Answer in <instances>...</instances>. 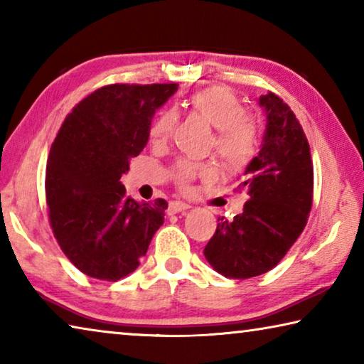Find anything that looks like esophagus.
<instances>
[{
  "label": "esophagus",
  "mask_w": 364,
  "mask_h": 364,
  "mask_svg": "<svg viewBox=\"0 0 364 364\" xmlns=\"http://www.w3.org/2000/svg\"><path fill=\"white\" fill-rule=\"evenodd\" d=\"M188 208H191L189 204H186V202H180V200H171L170 205H168V213L173 215V213H180V212H184L188 210Z\"/></svg>",
  "instance_id": "34e87169"
}]
</instances>
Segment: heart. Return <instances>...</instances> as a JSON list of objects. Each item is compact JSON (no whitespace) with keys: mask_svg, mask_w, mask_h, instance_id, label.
<instances>
[{"mask_svg":"<svg viewBox=\"0 0 364 364\" xmlns=\"http://www.w3.org/2000/svg\"><path fill=\"white\" fill-rule=\"evenodd\" d=\"M184 104L191 112L217 130L213 147L228 168H241L250 162L257 152L258 130L244 104L231 90L218 85L208 86L191 95ZM175 125L176 114L173 110H164L151 123L149 138L156 143L168 139ZM210 175V165L191 160H178L171 168V176L181 189H188L197 178Z\"/></svg>","mask_w":364,"mask_h":364,"instance_id":"obj_1","label":"heart"}]
</instances>
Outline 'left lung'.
<instances>
[{
	"label": "left lung",
	"mask_w": 364,
	"mask_h": 364,
	"mask_svg": "<svg viewBox=\"0 0 364 364\" xmlns=\"http://www.w3.org/2000/svg\"><path fill=\"white\" fill-rule=\"evenodd\" d=\"M260 106L267 110L263 144L239 184L249 200L232 221L220 220L204 249L213 269L231 279L273 269L304 231L313 204V162L304 128L271 91L260 96Z\"/></svg>",
	"instance_id": "1"
}]
</instances>
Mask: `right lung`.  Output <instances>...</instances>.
Here are the masks:
<instances>
[{
    "label": "right lung",
    "mask_w": 364,
    "mask_h": 364,
    "mask_svg": "<svg viewBox=\"0 0 364 364\" xmlns=\"http://www.w3.org/2000/svg\"><path fill=\"white\" fill-rule=\"evenodd\" d=\"M176 83H115L65 117L46 162V204L54 237L90 278L119 281L139 267L164 223L167 200H136L120 183L149 139L151 119Z\"/></svg>",
    "instance_id": "obj_1"
}]
</instances>
